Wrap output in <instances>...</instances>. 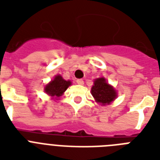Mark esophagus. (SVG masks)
I'll use <instances>...</instances> for the list:
<instances>
[{"label": "esophagus", "instance_id": "34e87169", "mask_svg": "<svg viewBox=\"0 0 160 160\" xmlns=\"http://www.w3.org/2000/svg\"><path fill=\"white\" fill-rule=\"evenodd\" d=\"M76 82H77V84H79V85H84V80H83L82 79H78V80H76Z\"/></svg>", "mask_w": 160, "mask_h": 160}]
</instances>
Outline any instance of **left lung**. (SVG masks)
<instances>
[{"label": "left lung", "mask_w": 160, "mask_h": 160, "mask_svg": "<svg viewBox=\"0 0 160 160\" xmlns=\"http://www.w3.org/2000/svg\"><path fill=\"white\" fill-rule=\"evenodd\" d=\"M91 94L97 102L106 105L112 102L116 98V91L106 82L105 78H99L95 80L92 86Z\"/></svg>", "instance_id": "left-lung-1"}]
</instances>
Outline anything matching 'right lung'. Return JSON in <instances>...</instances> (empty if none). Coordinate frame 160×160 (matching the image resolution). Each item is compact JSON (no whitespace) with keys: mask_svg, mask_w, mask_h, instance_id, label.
Returning a JSON list of instances; mask_svg holds the SVG:
<instances>
[{"mask_svg":"<svg viewBox=\"0 0 160 160\" xmlns=\"http://www.w3.org/2000/svg\"><path fill=\"white\" fill-rule=\"evenodd\" d=\"M71 85L70 80H65L60 75H56L53 80H51L48 85L45 88L46 91L48 95L51 96H60L65 92L69 85Z\"/></svg>","mask_w":160,"mask_h":160,"instance_id":"add662e5","label":"right lung"}]
</instances>
